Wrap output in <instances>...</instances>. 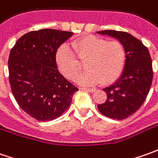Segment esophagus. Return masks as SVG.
Masks as SVG:
<instances>
[{"label":"esophagus","instance_id":"esophagus-1","mask_svg":"<svg viewBox=\"0 0 158 158\" xmlns=\"http://www.w3.org/2000/svg\"><path fill=\"white\" fill-rule=\"evenodd\" d=\"M82 90H85V91H88V92H94L96 90V89L94 88H82Z\"/></svg>","mask_w":158,"mask_h":158}]
</instances>
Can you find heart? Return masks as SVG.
<instances>
[{
  "label": "heart",
  "instance_id": "1",
  "mask_svg": "<svg viewBox=\"0 0 158 158\" xmlns=\"http://www.w3.org/2000/svg\"><path fill=\"white\" fill-rule=\"evenodd\" d=\"M72 47L63 44L58 48L55 60L61 74L73 80L82 69L80 60H85L87 70L77 78L82 85L108 84L117 80L124 69L127 51L118 40L108 41L96 36L75 40ZM75 52L74 53L73 52Z\"/></svg>",
  "mask_w": 158,
  "mask_h": 158
}]
</instances>
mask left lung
I'll return each mask as SVG.
<instances>
[{"mask_svg":"<svg viewBox=\"0 0 158 158\" xmlns=\"http://www.w3.org/2000/svg\"><path fill=\"white\" fill-rule=\"evenodd\" d=\"M98 33L118 40L127 51L122 75L117 82L103 89L107 99L98 106V111L106 117L124 119L140 109L149 94L153 79L151 57L142 41L127 32L107 30Z\"/></svg>","mask_w":158,"mask_h":158,"instance_id":"obj_1","label":"left lung"}]
</instances>
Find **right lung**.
Returning <instances> with one entry per match:
<instances>
[{
  "instance_id": "1",
  "label": "right lung",
  "mask_w": 158,
  "mask_h": 158,
  "mask_svg": "<svg viewBox=\"0 0 158 158\" xmlns=\"http://www.w3.org/2000/svg\"><path fill=\"white\" fill-rule=\"evenodd\" d=\"M73 32L42 29L24 34L9 57V80L17 104L39 121L60 117L78 90L58 70L55 55Z\"/></svg>"
}]
</instances>
